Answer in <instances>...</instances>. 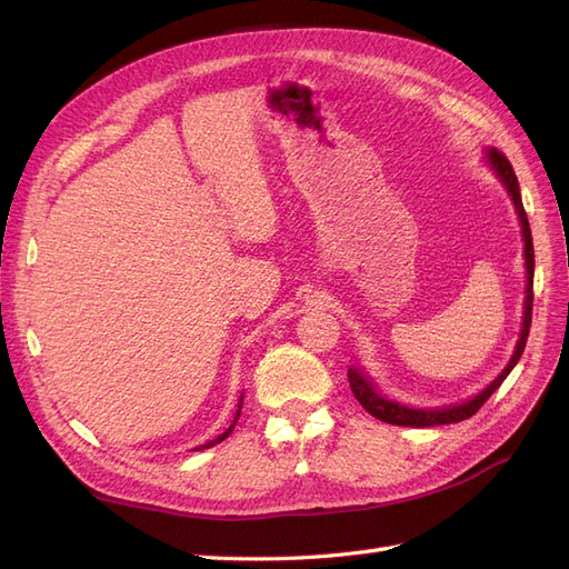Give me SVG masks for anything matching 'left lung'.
<instances>
[{
    "mask_svg": "<svg viewBox=\"0 0 569 569\" xmlns=\"http://www.w3.org/2000/svg\"><path fill=\"white\" fill-rule=\"evenodd\" d=\"M487 163L491 166L493 173L501 178V182L506 184L508 194L515 203V211L520 216V226H522V237H525V266H527V297H525V320H522V332L518 339V347H515V353L510 358V363L503 368V372L496 377V380L481 389L477 396H472L470 401H462L456 406H446V408H435V410H422V408H408L403 403L389 401L387 396H382L380 391L375 389V385L368 380V375H363L360 368H349V385L351 391L358 399V403L363 406L372 418L389 422V425H399V427H435V425H451V422H460L472 418L475 412L487 403L489 396L503 385L506 377L510 375V370L518 366V360L525 351V343L529 337V325H531V303H533V244H531V230H529V220L525 213L522 206V197H520V184H518V176L510 166V161L506 159V153H501L498 149H487Z\"/></svg>",
    "mask_w": 569,
    "mask_h": 569,
    "instance_id": "left-lung-1",
    "label": "left lung"
}]
</instances>
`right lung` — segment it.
Returning <instances> with one entry per match:
<instances>
[{
	"label": "right lung",
	"instance_id": "add662e5",
	"mask_svg": "<svg viewBox=\"0 0 569 569\" xmlns=\"http://www.w3.org/2000/svg\"><path fill=\"white\" fill-rule=\"evenodd\" d=\"M242 401H244V393L239 396V403H237V412H234V420H232V425L226 429V432L222 435H218L216 439H211V441H206V443H201V446H197L194 451H203V449H211V446H216V443H220L222 439H228L230 435H232V429H234V425H237V420H239V412H242Z\"/></svg>",
	"mask_w": 569,
	"mask_h": 569
}]
</instances>
